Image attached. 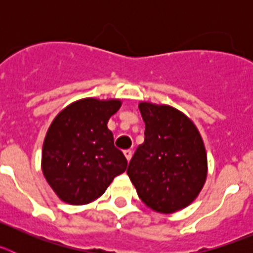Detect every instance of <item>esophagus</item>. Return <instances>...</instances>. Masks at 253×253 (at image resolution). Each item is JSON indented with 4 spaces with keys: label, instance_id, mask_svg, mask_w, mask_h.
<instances>
[{
    "label": "esophagus",
    "instance_id": "obj_1",
    "mask_svg": "<svg viewBox=\"0 0 253 253\" xmlns=\"http://www.w3.org/2000/svg\"><path fill=\"white\" fill-rule=\"evenodd\" d=\"M124 156H125V158H126V160H128V162H129V161L131 160V156H133V152H131L130 149H126V151H124Z\"/></svg>",
    "mask_w": 253,
    "mask_h": 253
}]
</instances>
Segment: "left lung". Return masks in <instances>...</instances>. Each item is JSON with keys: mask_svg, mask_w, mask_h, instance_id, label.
Instances as JSON below:
<instances>
[{"mask_svg": "<svg viewBox=\"0 0 253 253\" xmlns=\"http://www.w3.org/2000/svg\"><path fill=\"white\" fill-rule=\"evenodd\" d=\"M146 138L129 162V178L153 211L171 214L189 207L207 181L204 140L193 120L169 105L142 101Z\"/></svg>", "mask_w": 253, "mask_h": 253, "instance_id": "1", "label": "left lung"}]
</instances>
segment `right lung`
I'll return each mask as SVG.
<instances>
[{
  "instance_id": "right-lung-1",
  "label": "right lung",
  "mask_w": 253,
  "mask_h": 253,
  "mask_svg": "<svg viewBox=\"0 0 253 253\" xmlns=\"http://www.w3.org/2000/svg\"><path fill=\"white\" fill-rule=\"evenodd\" d=\"M122 100L86 97L58 113L45 134L42 171L55 195L71 205L95 202L128 161L114 146L107 122Z\"/></svg>"
}]
</instances>
